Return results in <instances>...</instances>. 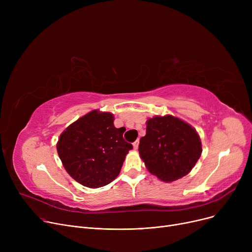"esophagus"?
I'll return each mask as SVG.
<instances>
[{
    "label": "esophagus",
    "instance_id": "obj_1",
    "mask_svg": "<svg viewBox=\"0 0 252 252\" xmlns=\"http://www.w3.org/2000/svg\"><path fill=\"white\" fill-rule=\"evenodd\" d=\"M133 146H134V149H135V150L138 149V147H139V140H137L136 142L133 143Z\"/></svg>",
    "mask_w": 252,
    "mask_h": 252
}]
</instances>
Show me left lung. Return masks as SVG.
<instances>
[{"label":"left lung","instance_id":"1","mask_svg":"<svg viewBox=\"0 0 252 252\" xmlns=\"http://www.w3.org/2000/svg\"><path fill=\"white\" fill-rule=\"evenodd\" d=\"M201 152L196 130L171 115L150 118L146 136L141 138L139 145V153L148 170L164 182L189 174Z\"/></svg>","mask_w":252,"mask_h":252}]
</instances>
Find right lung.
I'll use <instances>...</instances> for the list:
<instances>
[{
	"label": "right lung",
	"instance_id": "1",
	"mask_svg": "<svg viewBox=\"0 0 252 252\" xmlns=\"http://www.w3.org/2000/svg\"><path fill=\"white\" fill-rule=\"evenodd\" d=\"M126 128H116L113 115L92 111L61 134L57 151L67 173L79 184L99 188L111 183L122 169L133 145L124 139Z\"/></svg>",
	"mask_w": 252,
	"mask_h": 252
}]
</instances>
